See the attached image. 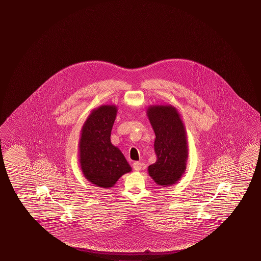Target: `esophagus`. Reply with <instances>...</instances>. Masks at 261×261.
Segmentation results:
<instances>
[{"mask_svg": "<svg viewBox=\"0 0 261 261\" xmlns=\"http://www.w3.org/2000/svg\"><path fill=\"white\" fill-rule=\"evenodd\" d=\"M142 167H143V164L140 162H135L133 164V167H134V169L136 170V171H140L142 169Z\"/></svg>", "mask_w": 261, "mask_h": 261, "instance_id": "1", "label": "esophagus"}]
</instances>
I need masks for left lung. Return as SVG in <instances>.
<instances>
[{
	"label": "left lung",
	"mask_w": 261,
	"mask_h": 261,
	"mask_svg": "<svg viewBox=\"0 0 261 261\" xmlns=\"http://www.w3.org/2000/svg\"><path fill=\"white\" fill-rule=\"evenodd\" d=\"M146 115L153 127L158 159L148 167V174L158 186L169 187L181 179L188 158L187 130L180 114L171 105L149 106Z\"/></svg>",
	"instance_id": "obj_1"
}]
</instances>
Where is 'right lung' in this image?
<instances>
[{
  "label": "right lung",
  "instance_id": "1",
  "mask_svg": "<svg viewBox=\"0 0 261 261\" xmlns=\"http://www.w3.org/2000/svg\"><path fill=\"white\" fill-rule=\"evenodd\" d=\"M116 114L115 105L94 108L81 129L80 167L86 179L99 188H112L122 175L132 171L124 154L110 139Z\"/></svg>",
  "mask_w": 261,
  "mask_h": 261
}]
</instances>
